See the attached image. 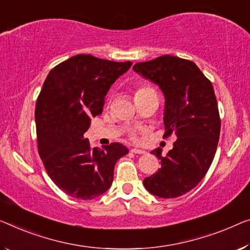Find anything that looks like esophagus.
Wrapping results in <instances>:
<instances>
[{
	"mask_svg": "<svg viewBox=\"0 0 250 250\" xmlns=\"http://www.w3.org/2000/svg\"><path fill=\"white\" fill-rule=\"evenodd\" d=\"M131 152H133V154H140V155H143V154H145V150H141V149H139V148H132L131 149Z\"/></svg>",
	"mask_w": 250,
	"mask_h": 250,
	"instance_id": "esophagus-1",
	"label": "esophagus"
}]
</instances>
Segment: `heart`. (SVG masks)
Instances as JSON below:
<instances>
[{
    "mask_svg": "<svg viewBox=\"0 0 250 250\" xmlns=\"http://www.w3.org/2000/svg\"><path fill=\"white\" fill-rule=\"evenodd\" d=\"M148 89H152V88L147 86V85H140V86L137 88L136 93H139V92H143V91H148Z\"/></svg>",
    "mask_w": 250,
    "mask_h": 250,
    "instance_id": "heart-1",
    "label": "heart"
}]
</instances>
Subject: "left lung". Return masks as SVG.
<instances>
[{
  "mask_svg": "<svg viewBox=\"0 0 250 250\" xmlns=\"http://www.w3.org/2000/svg\"><path fill=\"white\" fill-rule=\"evenodd\" d=\"M132 68L161 87L165 96L164 137H177L166 156L161 148L151 151L162 165L145 178L144 185L163 199L181 196L202 181L217 151L221 120L213 86L194 62L175 56L137 62Z\"/></svg>",
  "mask_w": 250,
  "mask_h": 250,
  "instance_id": "obj_1",
  "label": "left lung"
}]
</instances>
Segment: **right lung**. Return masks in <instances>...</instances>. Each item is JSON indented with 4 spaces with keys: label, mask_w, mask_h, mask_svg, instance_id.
<instances>
[{
    "label": "right lung",
    "mask_w": 250,
    "mask_h": 250,
    "mask_svg": "<svg viewBox=\"0 0 250 250\" xmlns=\"http://www.w3.org/2000/svg\"><path fill=\"white\" fill-rule=\"evenodd\" d=\"M131 62H118L76 55L54 67L36 104L39 156L51 181L73 197L95 199L110 188L114 166L129 152L112 143L91 148L84 133L101 114L111 85Z\"/></svg>",
    "instance_id": "right-lung-1"
}]
</instances>
